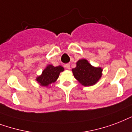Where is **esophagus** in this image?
Instances as JSON below:
<instances>
[{
  "mask_svg": "<svg viewBox=\"0 0 132 132\" xmlns=\"http://www.w3.org/2000/svg\"><path fill=\"white\" fill-rule=\"evenodd\" d=\"M65 68H66V69H70V65H69V63H67V64H65Z\"/></svg>",
  "mask_w": 132,
  "mask_h": 132,
  "instance_id": "34e87169",
  "label": "esophagus"
}]
</instances>
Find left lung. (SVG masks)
Returning a JSON list of instances; mask_svg holds the SVG:
<instances>
[{"label":"left lung","mask_w":132,"mask_h":132,"mask_svg":"<svg viewBox=\"0 0 132 132\" xmlns=\"http://www.w3.org/2000/svg\"><path fill=\"white\" fill-rule=\"evenodd\" d=\"M103 69L101 67H94L85 59L79 60L76 67L72 69V72L79 82L84 86H91L96 84L102 76Z\"/></svg>","instance_id":"left-lung-1"}]
</instances>
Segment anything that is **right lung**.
Wrapping results in <instances>:
<instances>
[{"label": "right lung", "mask_w": 132, "mask_h": 132, "mask_svg": "<svg viewBox=\"0 0 132 132\" xmlns=\"http://www.w3.org/2000/svg\"><path fill=\"white\" fill-rule=\"evenodd\" d=\"M63 71H64V68L61 66L54 67L52 65H48L44 69L41 75L37 77L36 80L42 86L47 87L58 79L59 74Z\"/></svg>", "instance_id": "add662e5"}]
</instances>
